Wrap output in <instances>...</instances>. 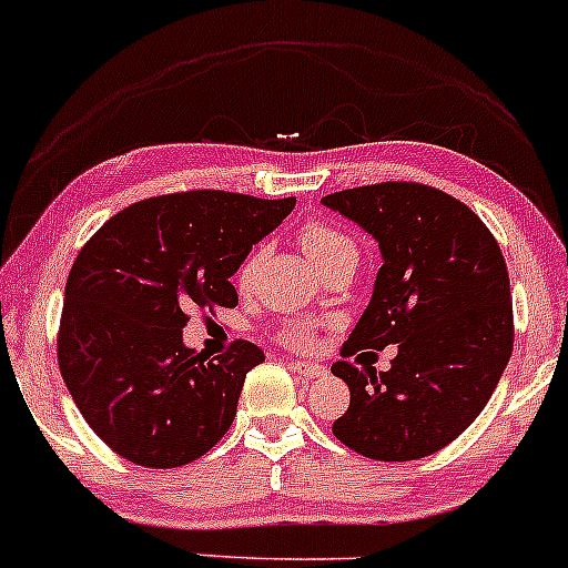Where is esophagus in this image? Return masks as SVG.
<instances>
[{
  "label": "esophagus",
  "instance_id": "esophagus-1",
  "mask_svg": "<svg viewBox=\"0 0 568 568\" xmlns=\"http://www.w3.org/2000/svg\"><path fill=\"white\" fill-rule=\"evenodd\" d=\"M292 367H295L301 375H305V378H322V375L327 373V367L324 365H318V362H305V359H295L292 362Z\"/></svg>",
  "mask_w": 568,
  "mask_h": 568
}]
</instances>
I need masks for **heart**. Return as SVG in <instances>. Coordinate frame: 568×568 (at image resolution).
<instances>
[{"label":"heart","mask_w":568,"mask_h":568,"mask_svg":"<svg viewBox=\"0 0 568 568\" xmlns=\"http://www.w3.org/2000/svg\"><path fill=\"white\" fill-rule=\"evenodd\" d=\"M297 239H301V246L308 257V263L316 267L318 273H324L327 267H333L343 260H356V244L348 233H343L341 227H335L333 222L324 220H305L297 231ZM260 260H263V252L254 250L244 263L239 265V273H235V282L241 286H250L257 276ZM311 329L305 322H295L284 329V341L295 343V346H303L308 343Z\"/></svg>","instance_id":"heart-1"}]
</instances>
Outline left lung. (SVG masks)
Returning a JSON list of instances; mask_svg holds the SVG:
<instances>
[{
	"mask_svg": "<svg viewBox=\"0 0 568 568\" xmlns=\"http://www.w3.org/2000/svg\"><path fill=\"white\" fill-rule=\"evenodd\" d=\"M322 203L365 227L384 257L369 305L333 365L352 392L333 435L378 462L435 454L480 416L513 354L499 244L473 209L429 184H365ZM392 342L398 356L386 374L347 359Z\"/></svg>",
	"mask_w": 568,
	"mask_h": 568,
	"instance_id": "obj_1",
	"label": "left lung"
}]
</instances>
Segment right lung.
Masks as SVG:
<instances>
[{
    "instance_id": "obj_1",
    "label": "right lung",
    "mask_w": 568,
    "mask_h": 568,
    "mask_svg": "<svg viewBox=\"0 0 568 568\" xmlns=\"http://www.w3.org/2000/svg\"><path fill=\"white\" fill-rule=\"evenodd\" d=\"M295 199L190 190L131 203L82 246L67 278L59 367L88 426L139 467L171 469L212 450L263 348L220 356L182 343L190 311L235 308L231 276Z\"/></svg>"
}]
</instances>
